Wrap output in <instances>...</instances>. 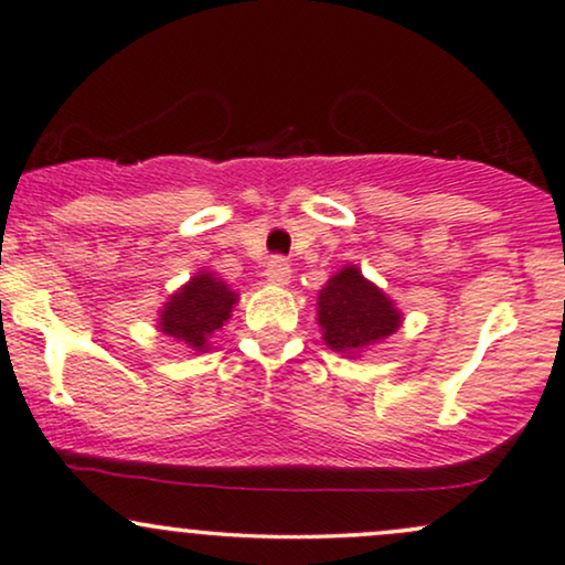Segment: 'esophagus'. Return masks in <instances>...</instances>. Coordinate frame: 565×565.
<instances>
[{
	"label": "esophagus",
	"instance_id": "obj_1",
	"mask_svg": "<svg viewBox=\"0 0 565 565\" xmlns=\"http://www.w3.org/2000/svg\"><path fill=\"white\" fill-rule=\"evenodd\" d=\"M267 282H271V285H288L290 282L288 259H280V256H275V259L267 264Z\"/></svg>",
	"mask_w": 565,
	"mask_h": 565
}]
</instances>
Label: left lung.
Wrapping results in <instances>:
<instances>
[{
  "mask_svg": "<svg viewBox=\"0 0 565 565\" xmlns=\"http://www.w3.org/2000/svg\"><path fill=\"white\" fill-rule=\"evenodd\" d=\"M317 322L324 332V343L351 359L393 335L403 315L377 285L361 275L359 267L345 264L319 290Z\"/></svg>",
  "mask_w": 565,
  "mask_h": 565,
  "instance_id": "obj_1",
  "label": "left lung"
}]
</instances>
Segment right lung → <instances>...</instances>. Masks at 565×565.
I'll list each match as a JSON object with an SVG mask.
<instances>
[{
  "mask_svg": "<svg viewBox=\"0 0 565 565\" xmlns=\"http://www.w3.org/2000/svg\"><path fill=\"white\" fill-rule=\"evenodd\" d=\"M238 294L212 271H199L167 298L159 311V330L196 353L209 351V338L227 322Z\"/></svg>",
  "mask_w": 565,
  "mask_h": 565,
  "instance_id": "add662e5",
  "label": "right lung"
}]
</instances>
